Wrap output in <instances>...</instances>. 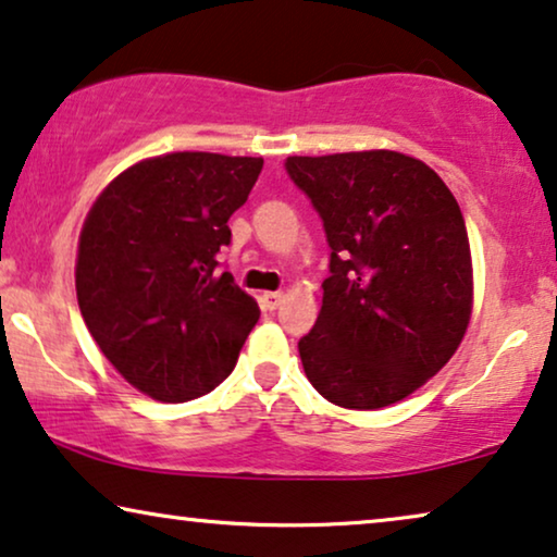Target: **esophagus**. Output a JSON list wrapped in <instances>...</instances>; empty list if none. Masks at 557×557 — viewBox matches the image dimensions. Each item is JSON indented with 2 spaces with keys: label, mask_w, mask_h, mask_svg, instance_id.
<instances>
[{
  "label": "esophagus",
  "mask_w": 557,
  "mask_h": 557,
  "mask_svg": "<svg viewBox=\"0 0 557 557\" xmlns=\"http://www.w3.org/2000/svg\"><path fill=\"white\" fill-rule=\"evenodd\" d=\"M281 301H284V294H281V292H265L261 296L263 309H269V311H276L281 307Z\"/></svg>",
  "instance_id": "1"
}]
</instances>
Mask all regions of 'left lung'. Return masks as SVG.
Here are the masks:
<instances>
[{"instance_id": "1", "label": "left lung", "mask_w": 557, "mask_h": 557, "mask_svg": "<svg viewBox=\"0 0 557 557\" xmlns=\"http://www.w3.org/2000/svg\"><path fill=\"white\" fill-rule=\"evenodd\" d=\"M330 243L314 330L299 339L309 383L334 406L375 410L408 398L451 360L474 299L459 202L400 151L288 157Z\"/></svg>"}]
</instances>
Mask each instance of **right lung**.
<instances>
[{
  "instance_id": "1",
  "label": "right lung",
  "mask_w": 557,
  "mask_h": 557,
  "mask_svg": "<svg viewBox=\"0 0 557 557\" xmlns=\"http://www.w3.org/2000/svg\"><path fill=\"white\" fill-rule=\"evenodd\" d=\"M261 157L174 151L121 172L81 231L75 292L90 337L136 391L162 403L210 393L235 368L261 309L223 271L227 220Z\"/></svg>"
}]
</instances>
